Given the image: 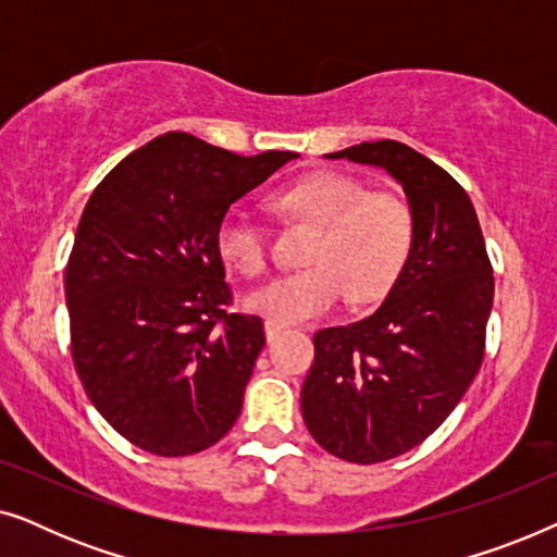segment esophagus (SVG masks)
<instances>
[{
  "label": "esophagus",
  "instance_id": "esophagus-1",
  "mask_svg": "<svg viewBox=\"0 0 557 557\" xmlns=\"http://www.w3.org/2000/svg\"><path fill=\"white\" fill-rule=\"evenodd\" d=\"M284 332H286V326H281L276 322H265V339H269V342L278 339Z\"/></svg>",
  "mask_w": 557,
  "mask_h": 557
}]
</instances>
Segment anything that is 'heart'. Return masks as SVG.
Segmentation results:
<instances>
[{
	"mask_svg": "<svg viewBox=\"0 0 557 557\" xmlns=\"http://www.w3.org/2000/svg\"><path fill=\"white\" fill-rule=\"evenodd\" d=\"M273 205L314 227L304 261L309 269L265 281L246 296V307L276 324L309 322L345 296L372 301L398 278L413 246V212L400 195L368 189L352 174L322 170L281 187ZM223 261L243 276L269 263V235L248 212L227 210L215 231Z\"/></svg>",
	"mask_w": 557,
	"mask_h": 557,
	"instance_id": "1",
	"label": "heart"
}]
</instances>
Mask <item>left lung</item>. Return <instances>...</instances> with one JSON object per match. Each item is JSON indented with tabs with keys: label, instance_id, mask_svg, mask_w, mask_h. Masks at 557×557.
<instances>
[{
	"label": "left lung",
	"instance_id": "obj_1",
	"mask_svg": "<svg viewBox=\"0 0 557 557\" xmlns=\"http://www.w3.org/2000/svg\"><path fill=\"white\" fill-rule=\"evenodd\" d=\"M380 166L413 212V246L377 311L314 334L304 423L337 459L377 463L421 444L459 406L484 360L492 263L467 189L408 144L326 154Z\"/></svg>",
	"mask_w": 557,
	"mask_h": 557
}]
</instances>
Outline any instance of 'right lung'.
Segmentation results:
<instances>
[{"label": "right lung", "instance_id": "right-lung-1", "mask_svg": "<svg viewBox=\"0 0 557 557\" xmlns=\"http://www.w3.org/2000/svg\"><path fill=\"white\" fill-rule=\"evenodd\" d=\"M296 157H240L170 132L90 195L65 265L71 352L98 413L141 451H205L238 421L265 334L261 317L227 311L215 231Z\"/></svg>", "mask_w": 557, "mask_h": 557}]
</instances>
